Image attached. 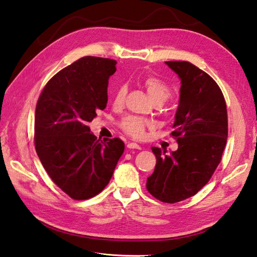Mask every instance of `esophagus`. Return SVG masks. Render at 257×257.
<instances>
[{"label":"esophagus","mask_w":257,"mask_h":257,"mask_svg":"<svg viewBox=\"0 0 257 257\" xmlns=\"http://www.w3.org/2000/svg\"><path fill=\"white\" fill-rule=\"evenodd\" d=\"M126 146H127V148H131V150H142V147L139 144L132 143V142H128Z\"/></svg>","instance_id":"1"}]
</instances>
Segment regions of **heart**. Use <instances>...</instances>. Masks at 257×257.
<instances>
[{"label": "heart", "mask_w": 257, "mask_h": 257, "mask_svg": "<svg viewBox=\"0 0 257 257\" xmlns=\"http://www.w3.org/2000/svg\"><path fill=\"white\" fill-rule=\"evenodd\" d=\"M143 84L147 91L148 95H150V98L153 101L155 100L165 101L169 96V93H170L169 88L157 77L151 76V77L145 78ZM125 95H126V87L123 84L118 85L117 89L115 90V93L113 95V100H112L113 106L121 107L124 103ZM146 125H147V122L143 118L138 117V116H127L126 118L123 119L122 128L127 134L133 136V138L142 139L144 138L145 135Z\"/></svg>", "instance_id": "heart-1"}]
</instances>
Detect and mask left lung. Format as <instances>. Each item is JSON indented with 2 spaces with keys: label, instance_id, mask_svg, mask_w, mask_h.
<instances>
[{
  "label": "left lung",
  "instance_id": "obj_1",
  "mask_svg": "<svg viewBox=\"0 0 257 257\" xmlns=\"http://www.w3.org/2000/svg\"><path fill=\"white\" fill-rule=\"evenodd\" d=\"M165 64L181 83L172 132L178 150L165 155L152 147L157 163L146 188L158 200L175 203L195 196L218 167L227 139V113L222 91L208 73L188 61Z\"/></svg>",
  "mask_w": 257,
  "mask_h": 257
}]
</instances>
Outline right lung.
<instances>
[{"label":"right lung","mask_w":257,"mask_h":257,"mask_svg":"<svg viewBox=\"0 0 257 257\" xmlns=\"http://www.w3.org/2000/svg\"><path fill=\"white\" fill-rule=\"evenodd\" d=\"M116 61L83 57L60 70L44 88L35 112V148L55 184L75 200L98 195L109 184L124 143L102 142L88 123L104 110Z\"/></svg>","instance_id":"add662e5"}]
</instances>
